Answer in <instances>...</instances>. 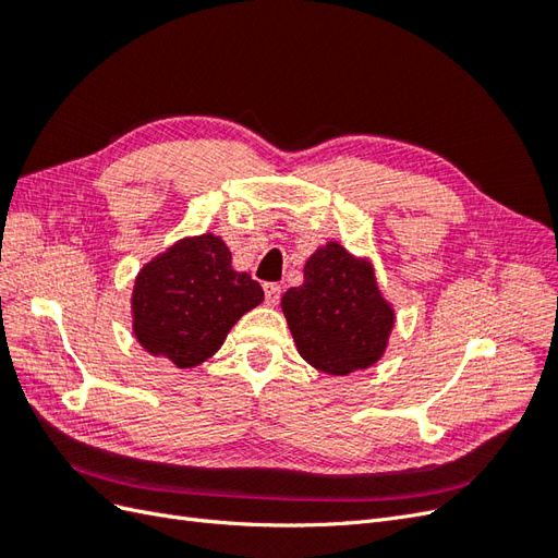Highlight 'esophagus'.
<instances>
[{"label": "esophagus", "instance_id": "esophagus-1", "mask_svg": "<svg viewBox=\"0 0 558 558\" xmlns=\"http://www.w3.org/2000/svg\"><path fill=\"white\" fill-rule=\"evenodd\" d=\"M263 291H265V302H267V305H277L279 298H281V286L269 281V283L263 286Z\"/></svg>", "mask_w": 558, "mask_h": 558}]
</instances>
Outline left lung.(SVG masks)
I'll return each instance as SVG.
<instances>
[{
  "label": "left lung",
  "instance_id": "1",
  "mask_svg": "<svg viewBox=\"0 0 558 558\" xmlns=\"http://www.w3.org/2000/svg\"><path fill=\"white\" fill-rule=\"evenodd\" d=\"M281 310L300 356L320 373L342 377L381 359L396 320L373 265L337 242L307 260L305 281L283 293Z\"/></svg>",
  "mask_w": 558,
  "mask_h": 558
}]
</instances>
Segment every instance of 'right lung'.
Segmentation results:
<instances>
[{
  "instance_id": "1",
  "label": "right lung",
  "mask_w": 558,
  "mask_h": 558,
  "mask_svg": "<svg viewBox=\"0 0 558 558\" xmlns=\"http://www.w3.org/2000/svg\"><path fill=\"white\" fill-rule=\"evenodd\" d=\"M221 238L181 240L154 258L134 281V335L154 356L195 367L221 349L240 316L258 307L263 289L234 272Z\"/></svg>"
}]
</instances>
